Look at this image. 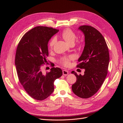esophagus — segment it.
<instances>
[{
	"mask_svg": "<svg viewBox=\"0 0 123 123\" xmlns=\"http://www.w3.org/2000/svg\"><path fill=\"white\" fill-rule=\"evenodd\" d=\"M68 74H69V72H68V71L65 70H63V74L64 76H66V75H68Z\"/></svg>",
	"mask_w": 123,
	"mask_h": 123,
	"instance_id": "1",
	"label": "esophagus"
}]
</instances>
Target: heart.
I'll list each match as a JSON object with an SVG mask.
<instances>
[{"mask_svg":"<svg viewBox=\"0 0 123 123\" xmlns=\"http://www.w3.org/2000/svg\"><path fill=\"white\" fill-rule=\"evenodd\" d=\"M62 37L68 44L70 45H73L74 44L75 41L76 39V35L74 32L70 29H66L64 30L62 33ZM56 42V38L55 37L52 39L49 43V48L50 49H52L54 46L55 43ZM72 56H70L67 58H64L62 61V63L64 65L67 66L69 65L70 64V60L73 59Z\"/></svg>","mask_w":123,"mask_h":123,"instance_id":"1","label":"heart"}]
</instances>
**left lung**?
Masks as SVG:
<instances>
[{
	"label": "left lung",
	"instance_id": "obj_1",
	"mask_svg": "<svg viewBox=\"0 0 123 123\" xmlns=\"http://www.w3.org/2000/svg\"><path fill=\"white\" fill-rule=\"evenodd\" d=\"M78 29L84 35L85 46L77 67L85 71L84 75L72 71L77 78L72 89L79 97L86 99L94 95L103 84L107 75L110 57L106 41L99 31L88 25L81 26Z\"/></svg>",
	"mask_w": 123,
	"mask_h": 123
}]
</instances>
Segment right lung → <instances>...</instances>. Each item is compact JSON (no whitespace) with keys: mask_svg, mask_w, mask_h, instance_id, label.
<instances>
[{"mask_svg":"<svg viewBox=\"0 0 123 123\" xmlns=\"http://www.w3.org/2000/svg\"><path fill=\"white\" fill-rule=\"evenodd\" d=\"M59 31L52 27L37 26L26 33L16 50L15 65L19 81L32 98L42 101L53 93L54 82L62 75V70L53 67L44 74L41 65L47 62L48 44Z\"/></svg>","mask_w":123,"mask_h":123,"instance_id":"obj_1","label":"right lung"}]
</instances>
